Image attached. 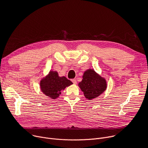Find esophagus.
Segmentation results:
<instances>
[{
    "label": "esophagus",
    "instance_id": "1",
    "mask_svg": "<svg viewBox=\"0 0 148 148\" xmlns=\"http://www.w3.org/2000/svg\"><path fill=\"white\" fill-rule=\"evenodd\" d=\"M71 81H72V82H73L74 84H77V80L75 79H71Z\"/></svg>",
    "mask_w": 148,
    "mask_h": 148
}]
</instances>
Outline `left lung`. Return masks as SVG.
<instances>
[{"instance_id":"1","label":"left lung","mask_w":148,"mask_h":148,"mask_svg":"<svg viewBox=\"0 0 148 148\" xmlns=\"http://www.w3.org/2000/svg\"><path fill=\"white\" fill-rule=\"evenodd\" d=\"M78 85L84 96L89 100L98 97L107 88L106 81L93 70H88L84 73L82 80Z\"/></svg>"}]
</instances>
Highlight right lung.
Here are the masks:
<instances>
[{
	"label": "right lung",
	"instance_id": "right-lung-1",
	"mask_svg": "<svg viewBox=\"0 0 148 148\" xmlns=\"http://www.w3.org/2000/svg\"><path fill=\"white\" fill-rule=\"evenodd\" d=\"M73 84V82L65 77H60L56 71H50L49 74L40 82L41 91L52 99L57 98L61 91L66 87Z\"/></svg>",
	"mask_w": 148,
	"mask_h": 148
}]
</instances>
